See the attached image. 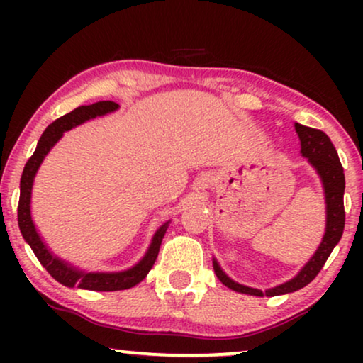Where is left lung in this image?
I'll return each instance as SVG.
<instances>
[{
    "label": "left lung",
    "mask_w": 363,
    "mask_h": 363,
    "mask_svg": "<svg viewBox=\"0 0 363 363\" xmlns=\"http://www.w3.org/2000/svg\"><path fill=\"white\" fill-rule=\"evenodd\" d=\"M296 133L301 140V155L307 158L312 168L317 172L322 188H324V198H325V233L322 238L319 247H317L314 256L306 262L304 267L292 277V279L282 282V284L271 287V289L261 291L255 289V287L242 286L240 282L233 281L225 271L221 269L220 262L213 257V269L223 284L230 289L241 292V294L250 296H281L287 294V292L299 291L302 287L309 284L314 277L319 274V271L324 267L327 257L330 256L332 250H334L337 242L340 241L342 233H344L345 225V211H344V190H345V177L344 168L340 165L339 155L334 143L330 138L325 135L322 130L317 128H311L301 123H294Z\"/></svg>",
    "instance_id": "obj_1"
}]
</instances>
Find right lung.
<instances>
[{
  "instance_id": "add662e5",
  "label": "right lung",
  "mask_w": 363,
  "mask_h": 363,
  "mask_svg": "<svg viewBox=\"0 0 363 363\" xmlns=\"http://www.w3.org/2000/svg\"><path fill=\"white\" fill-rule=\"evenodd\" d=\"M121 107L118 104L112 101H102L91 104V106H81L74 108L72 112L66 113V116L59 117L54 121L51 125H48L46 130L43 132L41 138H39L36 150H34L33 157L29 158L26 165H24L21 183H19V205H18V225L19 231L24 238V241L31 246V250L39 262L46 267V271L51 274L57 282H61L66 287H81V289L87 291H123L130 289V287L137 286L138 282L143 281L155 264V259L160 251V245L163 236H165L167 228L170 221L163 223V225L155 231L152 238L150 246L140 261L125 271L117 272H94V271H84L79 267L69 264V262L62 261L54 252L49 250L46 242L43 241L41 235L36 230L33 216H31V195H33V183L34 177L41 167L44 157L51 152V148L61 140L64 132L71 130V128L81 125V123L91 121V118L107 116V113L116 112Z\"/></svg>"
}]
</instances>
